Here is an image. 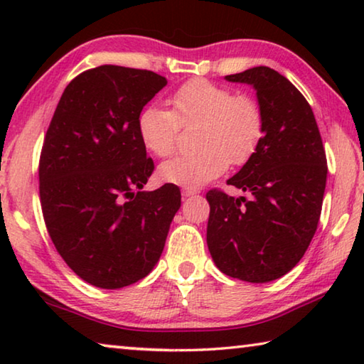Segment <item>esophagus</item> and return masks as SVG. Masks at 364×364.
Listing matches in <instances>:
<instances>
[{"mask_svg": "<svg viewBox=\"0 0 364 364\" xmlns=\"http://www.w3.org/2000/svg\"><path fill=\"white\" fill-rule=\"evenodd\" d=\"M197 193H199V189H193V188H184L183 189V196L184 197H191V196H194Z\"/></svg>", "mask_w": 364, "mask_h": 364, "instance_id": "esophagus-1", "label": "esophagus"}]
</instances>
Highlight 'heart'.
Wrapping results in <instances>:
<instances>
[{
    "label": "heart",
    "instance_id": "1",
    "mask_svg": "<svg viewBox=\"0 0 364 364\" xmlns=\"http://www.w3.org/2000/svg\"><path fill=\"white\" fill-rule=\"evenodd\" d=\"M173 110L149 104L138 115L143 146L157 157L173 152L181 127H197L200 151L178 156L160 165L165 183L197 189L228 168L254 156L264 133L263 110L254 97L202 78L189 80L171 96Z\"/></svg>",
    "mask_w": 364,
    "mask_h": 364
}]
</instances>
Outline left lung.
Listing matches in <instances>:
<instances>
[{"instance_id":"8db88e82","label":"left lung","mask_w":364,"mask_h":364,"mask_svg":"<svg viewBox=\"0 0 364 364\" xmlns=\"http://www.w3.org/2000/svg\"><path fill=\"white\" fill-rule=\"evenodd\" d=\"M225 80L254 86L264 133L244 167L228 184L249 194L207 193V245L220 271L247 282H269L289 273L315 236L328 162L315 115L304 95L269 67Z\"/></svg>"}]
</instances>
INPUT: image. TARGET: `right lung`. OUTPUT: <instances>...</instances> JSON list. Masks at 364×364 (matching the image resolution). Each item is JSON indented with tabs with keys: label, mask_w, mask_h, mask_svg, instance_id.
I'll use <instances>...</instances> for the list:
<instances>
[{
	"label": "right lung",
	"mask_w": 364,
	"mask_h": 364,
	"mask_svg": "<svg viewBox=\"0 0 364 364\" xmlns=\"http://www.w3.org/2000/svg\"><path fill=\"white\" fill-rule=\"evenodd\" d=\"M167 78L100 65L60 96L40 157V200L49 236L91 286L120 289L146 278L181 205L175 184L143 191L154 162L138 115Z\"/></svg>",
	"instance_id": "obj_1"
}]
</instances>
